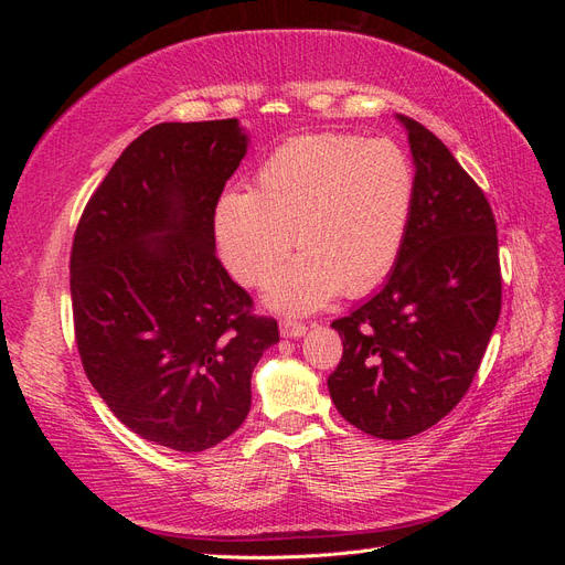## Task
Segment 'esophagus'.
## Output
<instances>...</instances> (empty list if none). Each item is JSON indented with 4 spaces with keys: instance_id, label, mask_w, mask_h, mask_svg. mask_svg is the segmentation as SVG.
Masks as SVG:
<instances>
[{
    "instance_id": "34e87169",
    "label": "esophagus",
    "mask_w": 565,
    "mask_h": 565,
    "mask_svg": "<svg viewBox=\"0 0 565 565\" xmlns=\"http://www.w3.org/2000/svg\"><path fill=\"white\" fill-rule=\"evenodd\" d=\"M306 330H309V328H306L303 322H297V320H282V322H280V334L287 337V339L303 337Z\"/></svg>"
}]
</instances>
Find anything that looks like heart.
Returning <instances> with one entry per match:
<instances>
[{
  "label": "heart",
  "mask_w": 565,
  "mask_h": 565,
  "mask_svg": "<svg viewBox=\"0 0 565 565\" xmlns=\"http://www.w3.org/2000/svg\"><path fill=\"white\" fill-rule=\"evenodd\" d=\"M417 207V169L393 141L353 134L297 136L270 150L249 191L214 207L221 259L243 285L266 289L282 313H311L341 289L367 295L401 259Z\"/></svg>",
  "instance_id": "obj_1"
}]
</instances>
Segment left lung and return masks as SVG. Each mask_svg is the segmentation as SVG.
Masks as SVG:
<instances>
[{
	"instance_id": "1",
	"label": "left lung",
	"mask_w": 565,
	"mask_h": 565,
	"mask_svg": "<svg viewBox=\"0 0 565 565\" xmlns=\"http://www.w3.org/2000/svg\"><path fill=\"white\" fill-rule=\"evenodd\" d=\"M417 207L377 295L332 322L344 353L328 386L355 429L403 440L465 398L502 309L498 226L481 188L436 134L398 115Z\"/></svg>"
}]
</instances>
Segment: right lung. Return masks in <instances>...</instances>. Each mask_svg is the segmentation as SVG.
<instances>
[{
	"mask_svg": "<svg viewBox=\"0 0 565 565\" xmlns=\"http://www.w3.org/2000/svg\"><path fill=\"white\" fill-rule=\"evenodd\" d=\"M247 152L237 119L162 122L117 158L75 231L71 297L84 372L134 434L202 452L241 426L276 318L221 266L214 207Z\"/></svg>",
	"mask_w": 565,
	"mask_h": 565,
	"instance_id": "add662e5",
	"label": "right lung"
}]
</instances>
